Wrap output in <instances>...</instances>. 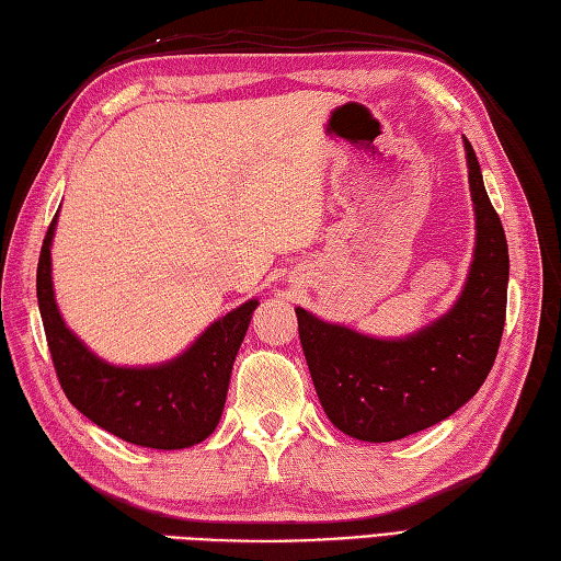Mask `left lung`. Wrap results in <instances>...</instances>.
I'll return each instance as SVG.
<instances>
[{
    "mask_svg": "<svg viewBox=\"0 0 561 561\" xmlns=\"http://www.w3.org/2000/svg\"><path fill=\"white\" fill-rule=\"evenodd\" d=\"M468 181L474 255L448 313L402 340H378L296 308L299 337L328 420L352 438L386 444L444 422L490 376L506 320L508 245L474 149Z\"/></svg>",
    "mask_w": 561,
    "mask_h": 561,
    "instance_id": "8db88e82",
    "label": "left lung"
}]
</instances>
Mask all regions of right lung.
<instances>
[{
    "instance_id": "right-lung-1",
    "label": "right lung",
    "mask_w": 561,
    "mask_h": 561,
    "mask_svg": "<svg viewBox=\"0 0 561 561\" xmlns=\"http://www.w3.org/2000/svg\"><path fill=\"white\" fill-rule=\"evenodd\" d=\"M55 226L57 214L41 248L35 289L47 347L67 400L93 424L127 444L178 450L205 440L221 420L231 368L257 299L214 320L193 347L171 362L159 366L108 364L59 316L50 257Z\"/></svg>"
}]
</instances>
